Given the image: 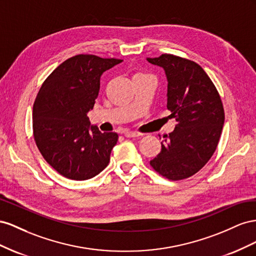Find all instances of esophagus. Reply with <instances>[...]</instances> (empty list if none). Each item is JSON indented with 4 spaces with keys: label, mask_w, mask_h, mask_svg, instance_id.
Masks as SVG:
<instances>
[{
    "label": "esophagus",
    "mask_w": 256,
    "mask_h": 256,
    "mask_svg": "<svg viewBox=\"0 0 256 256\" xmlns=\"http://www.w3.org/2000/svg\"><path fill=\"white\" fill-rule=\"evenodd\" d=\"M142 133H138V132H132V130H126V132H124V136L126 137H138V136H142Z\"/></svg>",
    "instance_id": "1"
}]
</instances>
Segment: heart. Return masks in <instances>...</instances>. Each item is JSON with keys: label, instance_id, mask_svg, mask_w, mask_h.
Here are the masks:
<instances>
[{"label": "heart", "instance_id": "obj_1", "mask_svg": "<svg viewBox=\"0 0 256 256\" xmlns=\"http://www.w3.org/2000/svg\"><path fill=\"white\" fill-rule=\"evenodd\" d=\"M136 75H144V74H136Z\"/></svg>", "mask_w": 256, "mask_h": 256}]
</instances>
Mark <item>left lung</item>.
Here are the masks:
<instances>
[{
	"instance_id": "8db88e82",
	"label": "left lung",
	"mask_w": 256,
	"mask_h": 256,
	"mask_svg": "<svg viewBox=\"0 0 256 256\" xmlns=\"http://www.w3.org/2000/svg\"><path fill=\"white\" fill-rule=\"evenodd\" d=\"M167 77V109L176 126L165 136L152 168L170 180L193 176L214 153L224 124V108L216 86L198 64L174 54L147 58Z\"/></svg>"
}]
</instances>
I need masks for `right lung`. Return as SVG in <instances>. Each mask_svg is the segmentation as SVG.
<instances>
[{"label": "right lung", "mask_w": 256, "mask_h": 256, "mask_svg": "<svg viewBox=\"0 0 256 256\" xmlns=\"http://www.w3.org/2000/svg\"><path fill=\"white\" fill-rule=\"evenodd\" d=\"M78 54L60 64L42 84L33 106V134L47 163L63 177L86 180L108 165L118 134L91 126L103 72L121 63Z\"/></svg>", "instance_id": "right-lung-1"}]
</instances>
